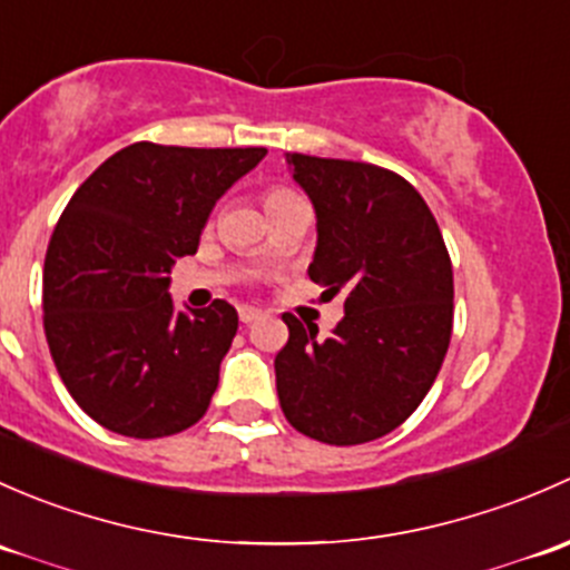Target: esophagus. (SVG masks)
<instances>
[{"label":"esophagus","mask_w":570,"mask_h":570,"mask_svg":"<svg viewBox=\"0 0 570 570\" xmlns=\"http://www.w3.org/2000/svg\"><path fill=\"white\" fill-rule=\"evenodd\" d=\"M263 315V309L252 307V304H242L238 307V318H242V324H252V321H257Z\"/></svg>","instance_id":"obj_1"}]
</instances>
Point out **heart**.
<instances>
[{
    "label": "heart",
    "instance_id": "obj_1",
    "mask_svg": "<svg viewBox=\"0 0 570 570\" xmlns=\"http://www.w3.org/2000/svg\"><path fill=\"white\" fill-rule=\"evenodd\" d=\"M298 195L293 189H285V186H274L272 191H268V199L266 203L268 205H274V203H283V199H296Z\"/></svg>",
    "mask_w": 570,
    "mask_h": 570
}]
</instances>
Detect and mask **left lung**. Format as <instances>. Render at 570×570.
<instances>
[{"mask_svg":"<svg viewBox=\"0 0 570 570\" xmlns=\"http://www.w3.org/2000/svg\"><path fill=\"white\" fill-rule=\"evenodd\" d=\"M315 208L307 274L343 296L326 340L291 313L274 360L279 406L318 442L365 444L395 431L436 381L453 334V266L420 191L365 161L285 154Z\"/></svg>","mask_w":570,"mask_h":570,"instance_id":"obj_1","label":"left lung"}]
</instances>
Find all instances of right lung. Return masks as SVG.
I'll return each instance as SVG.
<instances>
[{"label":"right lung","mask_w":570,"mask_h":570,"mask_svg":"<svg viewBox=\"0 0 570 570\" xmlns=\"http://www.w3.org/2000/svg\"><path fill=\"white\" fill-rule=\"evenodd\" d=\"M266 148L137 142L70 197L43 266V328L70 397L120 436L195 425L219 384L238 313L225 298L175 309L169 272Z\"/></svg>","instance_id":"obj_1"}]
</instances>
